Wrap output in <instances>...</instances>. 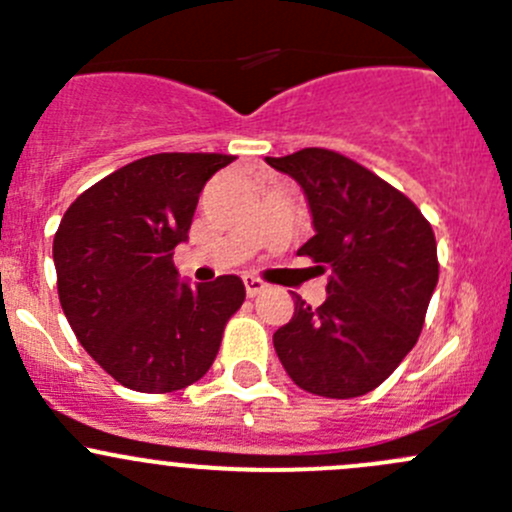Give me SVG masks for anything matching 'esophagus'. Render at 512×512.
Returning a JSON list of instances; mask_svg holds the SVG:
<instances>
[{"label": "esophagus", "mask_w": 512, "mask_h": 512, "mask_svg": "<svg viewBox=\"0 0 512 512\" xmlns=\"http://www.w3.org/2000/svg\"><path fill=\"white\" fill-rule=\"evenodd\" d=\"M242 280H245V292H247V297H257V294L265 292V289H267L265 282L257 280V277H252V275H245V277H242Z\"/></svg>", "instance_id": "1"}]
</instances>
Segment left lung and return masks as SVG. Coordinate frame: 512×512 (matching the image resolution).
Returning a JSON list of instances; mask_svg holds the SVG:
<instances>
[{
    "mask_svg": "<svg viewBox=\"0 0 512 512\" xmlns=\"http://www.w3.org/2000/svg\"><path fill=\"white\" fill-rule=\"evenodd\" d=\"M267 163L302 185L314 235L299 255L329 275L317 309L294 297V317L272 337L275 352L309 394H369L421 334L438 282L431 225L404 193L342 153L304 148Z\"/></svg>",
    "mask_w": 512,
    "mask_h": 512,
    "instance_id": "1",
    "label": "left lung"
}]
</instances>
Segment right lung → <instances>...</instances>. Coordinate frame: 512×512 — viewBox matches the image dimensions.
<instances>
[{
    "instance_id": "right-lung-1",
    "label": "right lung",
    "mask_w": 512,
    "mask_h": 512,
    "mask_svg": "<svg viewBox=\"0 0 512 512\" xmlns=\"http://www.w3.org/2000/svg\"><path fill=\"white\" fill-rule=\"evenodd\" d=\"M223 153H158L81 193L54 235L59 302L76 339L126 389L168 394L203 379L227 319L245 302L237 275L180 282L175 245L188 240L205 183Z\"/></svg>"
}]
</instances>
